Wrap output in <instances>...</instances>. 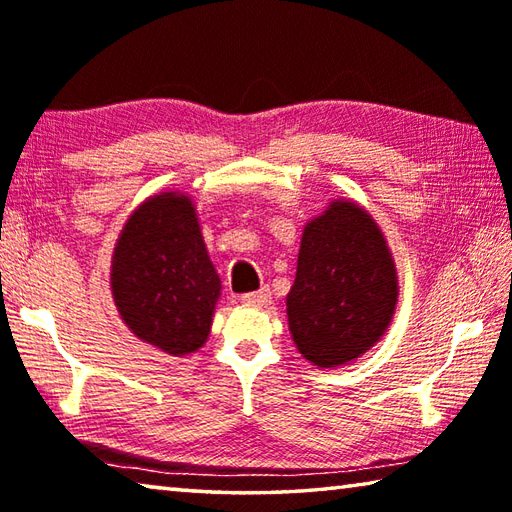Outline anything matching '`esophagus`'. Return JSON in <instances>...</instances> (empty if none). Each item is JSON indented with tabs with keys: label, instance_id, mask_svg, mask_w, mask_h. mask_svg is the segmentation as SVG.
Returning a JSON list of instances; mask_svg holds the SVG:
<instances>
[{
	"label": "esophagus",
	"instance_id": "esophagus-1",
	"mask_svg": "<svg viewBox=\"0 0 512 512\" xmlns=\"http://www.w3.org/2000/svg\"><path fill=\"white\" fill-rule=\"evenodd\" d=\"M241 302H246V305H255V307H266L268 302H271V289H259L253 293H244L241 296Z\"/></svg>",
	"mask_w": 512,
	"mask_h": 512
}]
</instances>
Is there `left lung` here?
I'll list each match as a JSON object with an SVG mask.
<instances>
[{"instance_id": "1", "label": "left lung", "mask_w": 512, "mask_h": 512, "mask_svg": "<svg viewBox=\"0 0 512 512\" xmlns=\"http://www.w3.org/2000/svg\"><path fill=\"white\" fill-rule=\"evenodd\" d=\"M397 271L375 219L354 201H332L305 225L287 296L298 352L336 368L368 352L391 325Z\"/></svg>"}]
</instances>
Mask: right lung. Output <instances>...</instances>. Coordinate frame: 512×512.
<instances>
[{
    "label": "right lung",
    "instance_id": "1",
    "mask_svg": "<svg viewBox=\"0 0 512 512\" xmlns=\"http://www.w3.org/2000/svg\"><path fill=\"white\" fill-rule=\"evenodd\" d=\"M110 289L137 339L171 357L203 348L221 280L192 198L162 192L137 207L112 253Z\"/></svg>",
    "mask_w": 512,
    "mask_h": 512
}]
</instances>
